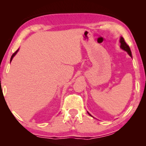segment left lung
I'll use <instances>...</instances> for the list:
<instances>
[{
    "label": "left lung",
    "mask_w": 146,
    "mask_h": 146,
    "mask_svg": "<svg viewBox=\"0 0 146 146\" xmlns=\"http://www.w3.org/2000/svg\"><path fill=\"white\" fill-rule=\"evenodd\" d=\"M119 42H120V43H121V45H120L121 48L123 49V50L126 51L127 52V54H128L131 57H132V56H131V52L130 50V48H129V46L127 45V44H126V42H125L124 39H123V37H121L120 38V41H119ZM88 113L90 115H91L88 112ZM91 116H92V115H91Z\"/></svg>",
    "instance_id": "1"
}]
</instances>
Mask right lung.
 Returning <instances> with one entry per match:
<instances>
[{
  "mask_svg": "<svg viewBox=\"0 0 146 146\" xmlns=\"http://www.w3.org/2000/svg\"><path fill=\"white\" fill-rule=\"evenodd\" d=\"M18 50H17V51H16V52H14V53L13 54V55H12V56H11V62L12 61V60H13V57H14V56H15L16 55V54H17V52H18Z\"/></svg>",
  "mask_w": 146,
  "mask_h": 146,
  "instance_id": "obj_1",
  "label": "right lung"
}]
</instances>
